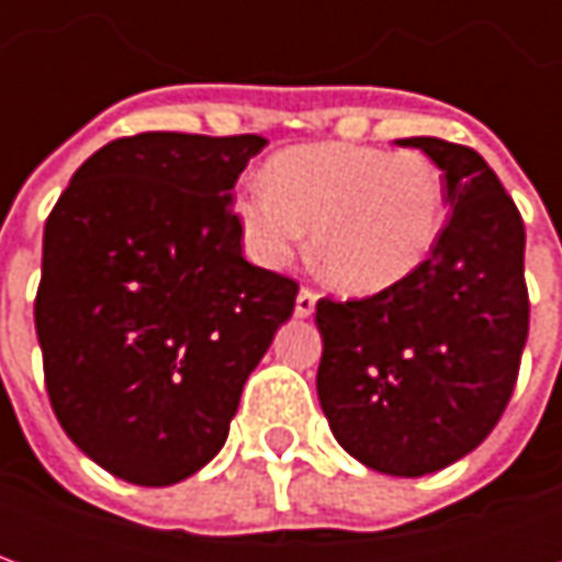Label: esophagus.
<instances>
[{
	"label": "esophagus",
	"instance_id": "34e87169",
	"mask_svg": "<svg viewBox=\"0 0 562 562\" xmlns=\"http://www.w3.org/2000/svg\"><path fill=\"white\" fill-rule=\"evenodd\" d=\"M316 301L318 294L313 292V289H301V292H297V301H294V316H313V313H316Z\"/></svg>",
	"mask_w": 562,
	"mask_h": 562
}]
</instances>
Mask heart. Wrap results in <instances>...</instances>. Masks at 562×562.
I'll return each instance as SVG.
<instances>
[{
  "label": "heart",
  "mask_w": 562,
  "mask_h": 562,
  "mask_svg": "<svg viewBox=\"0 0 562 562\" xmlns=\"http://www.w3.org/2000/svg\"><path fill=\"white\" fill-rule=\"evenodd\" d=\"M246 249L289 265L310 228L316 270L342 292H385L418 270L446 222L442 173L418 149L306 144L277 153L234 198Z\"/></svg>",
  "instance_id": "b5f03b06"
}]
</instances>
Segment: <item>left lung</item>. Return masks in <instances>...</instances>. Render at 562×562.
<instances>
[{"label":"left lung","instance_id":"1","mask_svg":"<svg viewBox=\"0 0 562 562\" xmlns=\"http://www.w3.org/2000/svg\"><path fill=\"white\" fill-rule=\"evenodd\" d=\"M442 168L446 228L385 292L316 304V389L330 430L385 475H427L484 442L506 413L530 330L524 220L472 147L403 138Z\"/></svg>","mask_w":562,"mask_h":562}]
</instances>
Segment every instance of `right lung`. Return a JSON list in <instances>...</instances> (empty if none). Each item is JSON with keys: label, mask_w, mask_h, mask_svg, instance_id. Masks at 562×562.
<instances>
[{"label": "right lung", "mask_w": 562, "mask_h": 562, "mask_svg": "<svg viewBox=\"0 0 562 562\" xmlns=\"http://www.w3.org/2000/svg\"><path fill=\"white\" fill-rule=\"evenodd\" d=\"M261 135L140 132L80 165L44 225L35 330L75 446L116 479L177 484L225 446L297 282L249 265L232 189Z\"/></svg>", "instance_id": "1"}]
</instances>
